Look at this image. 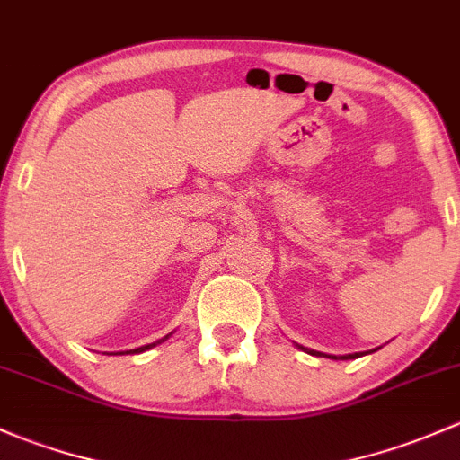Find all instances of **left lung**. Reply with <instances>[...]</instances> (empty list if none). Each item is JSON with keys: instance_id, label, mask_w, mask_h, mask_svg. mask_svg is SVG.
I'll use <instances>...</instances> for the list:
<instances>
[{"instance_id": "left-lung-1", "label": "left lung", "mask_w": 460, "mask_h": 460, "mask_svg": "<svg viewBox=\"0 0 460 460\" xmlns=\"http://www.w3.org/2000/svg\"><path fill=\"white\" fill-rule=\"evenodd\" d=\"M296 348L299 349H303V352H307V354H312V357H321V352H316V349H310V348H303V345H299V343H295ZM378 349V348H376ZM376 349H370V352H376ZM358 357H363L361 352H354V354H343V357H330V358H334V361H348V358H358Z\"/></svg>"}]
</instances>
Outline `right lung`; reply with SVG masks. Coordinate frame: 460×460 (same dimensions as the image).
<instances>
[{
    "label": "right lung",
    "mask_w": 460,
    "mask_h": 460,
    "mask_svg": "<svg viewBox=\"0 0 460 460\" xmlns=\"http://www.w3.org/2000/svg\"><path fill=\"white\" fill-rule=\"evenodd\" d=\"M172 334V332H170ZM170 334H165L164 339H159V341H155V343H148V345H141V348H135V349H126V352H117V354H139V352H146V349H150V348H155V345H159V343H164L165 339H168Z\"/></svg>",
    "instance_id": "obj_1"
}]
</instances>
